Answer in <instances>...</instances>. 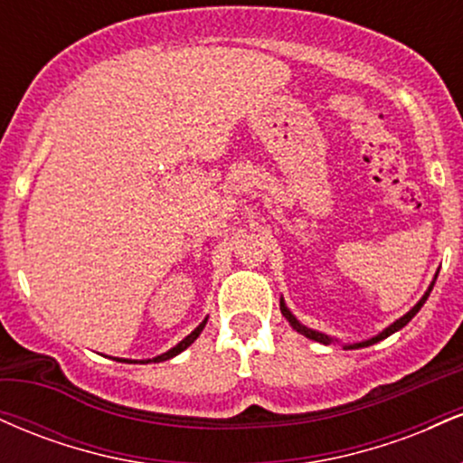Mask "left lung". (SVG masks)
Segmentation results:
<instances>
[{"mask_svg": "<svg viewBox=\"0 0 463 463\" xmlns=\"http://www.w3.org/2000/svg\"><path fill=\"white\" fill-rule=\"evenodd\" d=\"M435 279H438V274H435ZM435 279H433V283L429 285V289L424 291V296L422 298H420L416 305L411 307V309H409L405 316L402 317H398L396 322H392L390 326L387 328H383V331H381L379 335H374V337H370V339H364V342H357V344H344V348L346 350H354V348H368V346H372V344H376V342H381V339H385V337H390L392 333H396V331H401L402 326H405V324H409V320H411L413 316H416V313L422 309V305L424 302H427V298H429V294H431V289H433V285H435ZM280 313H283L285 316V320L291 324V328H294V331H298L300 335H305V337H309V339H313V342H320V344H324V346H328V344H335L337 342V339L335 337H331V335H326V333H320V331H313V328H309V326H305V324H302L298 317L294 316V313L289 311V307L285 305V300L280 298Z\"/></svg>", "mask_w": 463, "mask_h": 463, "instance_id": "8db88e82", "label": "left lung"}]
</instances>
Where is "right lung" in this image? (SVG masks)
Listing matches in <instances>:
<instances>
[{
  "instance_id": "obj_1",
  "label": "right lung",
  "mask_w": 463,
  "mask_h": 463,
  "mask_svg": "<svg viewBox=\"0 0 463 463\" xmlns=\"http://www.w3.org/2000/svg\"><path fill=\"white\" fill-rule=\"evenodd\" d=\"M206 320H209V317H204V320H202V322L198 324V326H195V328H194V331H191V333L187 335V337H184V339H183V342H178V344H176V346H174V348H169V350H167V353L158 354V357H154V359H141V361H135V359H119V357H117L115 361H128V364H150V361H154V364H158V361H167V359L176 357V354H180V353H183V350H184V348H189V346H191V344H194V342H195V339H198V337H200L202 328H204V326H206Z\"/></svg>"
}]
</instances>
